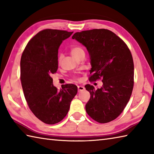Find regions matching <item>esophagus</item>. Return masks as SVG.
<instances>
[{"label": "esophagus", "instance_id": "1", "mask_svg": "<svg viewBox=\"0 0 154 154\" xmlns=\"http://www.w3.org/2000/svg\"><path fill=\"white\" fill-rule=\"evenodd\" d=\"M77 88H78V91H79V92L82 91H83V90H85V87H84L82 85H78Z\"/></svg>", "mask_w": 154, "mask_h": 154}]
</instances>
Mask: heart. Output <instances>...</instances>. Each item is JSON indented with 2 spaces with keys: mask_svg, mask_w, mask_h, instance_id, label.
<instances>
[{
  "mask_svg": "<svg viewBox=\"0 0 154 154\" xmlns=\"http://www.w3.org/2000/svg\"><path fill=\"white\" fill-rule=\"evenodd\" d=\"M81 52H84V51L83 49V48L79 47V46L73 47H72L71 49V55H73L74 57H77ZM61 56H59V59H58V62L59 63H60V61H61Z\"/></svg>",
  "mask_w": 154,
  "mask_h": 154,
  "instance_id": "b5f03b06",
  "label": "heart"
}]
</instances>
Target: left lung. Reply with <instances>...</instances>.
I'll list each match as a JSON object with an SVG mask.
<instances>
[{"mask_svg":"<svg viewBox=\"0 0 154 154\" xmlns=\"http://www.w3.org/2000/svg\"><path fill=\"white\" fill-rule=\"evenodd\" d=\"M72 38L88 51L91 65L89 80L101 79L103 82L97 89L89 84L85 86L91 95L85 105L87 113L99 123L113 121L125 109L133 90L134 65L130 51L107 29L77 32Z\"/></svg>","mask_w":154,"mask_h":154,"instance_id":"1","label":"left lung"}]
</instances>
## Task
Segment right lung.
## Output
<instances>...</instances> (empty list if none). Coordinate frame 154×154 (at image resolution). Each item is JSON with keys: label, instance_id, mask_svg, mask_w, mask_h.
<instances>
[{"label": "right lung", "instance_id": "1", "mask_svg": "<svg viewBox=\"0 0 154 154\" xmlns=\"http://www.w3.org/2000/svg\"><path fill=\"white\" fill-rule=\"evenodd\" d=\"M73 32L45 29L34 36L20 59V80L30 109L47 124H55L67 116L77 93L73 84L63 85L57 91L52 74L58 69V50L63 41Z\"/></svg>", "mask_w": 154, "mask_h": 154}]
</instances>
